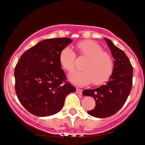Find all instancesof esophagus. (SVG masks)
Instances as JSON below:
<instances>
[{
  "mask_svg": "<svg viewBox=\"0 0 145 145\" xmlns=\"http://www.w3.org/2000/svg\"><path fill=\"white\" fill-rule=\"evenodd\" d=\"M76 92L78 93H79V94H81L82 92H83V91H82V89H80V88H76Z\"/></svg>",
  "mask_w": 145,
  "mask_h": 145,
  "instance_id": "1",
  "label": "esophagus"
}]
</instances>
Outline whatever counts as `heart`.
<instances>
[{"label": "heart", "instance_id": "heart-1", "mask_svg": "<svg viewBox=\"0 0 145 145\" xmlns=\"http://www.w3.org/2000/svg\"><path fill=\"white\" fill-rule=\"evenodd\" d=\"M80 56L88 58L83 66V71L73 72L70 79L78 86L91 83L94 86L102 85L109 80L114 70V61L112 56L104 52L100 45L92 40H84L77 45ZM76 55L70 47H65L59 54L61 67L68 72L75 69Z\"/></svg>", "mask_w": 145, "mask_h": 145}]
</instances>
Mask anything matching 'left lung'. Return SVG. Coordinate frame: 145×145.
Wrapping results in <instances>:
<instances>
[{
    "instance_id": "obj_1",
    "label": "left lung",
    "mask_w": 145,
    "mask_h": 145,
    "mask_svg": "<svg viewBox=\"0 0 145 145\" xmlns=\"http://www.w3.org/2000/svg\"><path fill=\"white\" fill-rule=\"evenodd\" d=\"M105 39L115 59L113 72L106 84L94 89H86L82 93L95 99V107L87 112L99 118L110 117L118 112L127 100L133 80V67L126 54L110 40Z\"/></svg>"
}]
</instances>
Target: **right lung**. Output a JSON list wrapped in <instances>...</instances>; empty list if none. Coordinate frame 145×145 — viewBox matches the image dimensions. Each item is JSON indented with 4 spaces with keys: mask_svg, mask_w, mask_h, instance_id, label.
<instances>
[{
    "mask_svg": "<svg viewBox=\"0 0 145 145\" xmlns=\"http://www.w3.org/2000/svg\"><path fill=\"white\" fill-rule=\"evenodd\" d=\"M72 41L68 38L42 40L26 51L16 63V96L33 115L45 117L57 113L67 95L76 91L67 81L59 62L60 52Z\"/></svg>",
    "mask_w": 145,
    "mask_h": 145,
    "instance_id": "add662e5",
    "label": "right lung"
}]
</instances>
